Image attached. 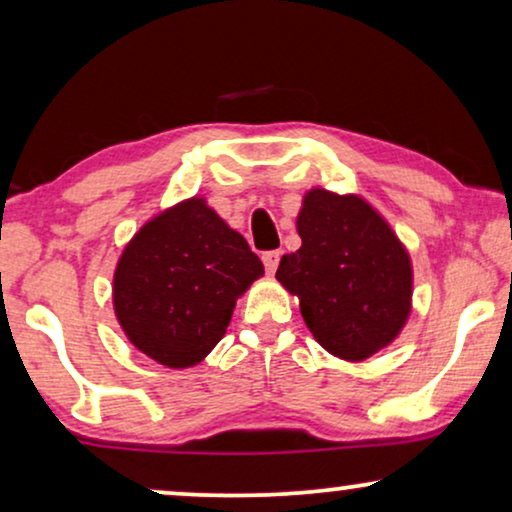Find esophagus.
Returning <instances> with one entry per match:
<instances>
[{"instance_id": "34e87169", "label": "esophagus", "mask_w": 512, "mask_h": 512, "mask_svg": "<svg viewBox=\"0 0 512 512\" xmlns=\"http://www.w3.org/2000/svg\"><path fill=\"white\" fill-rule=\"evenodd\" d=\"M279 258H282V251H265L263 254V265H265V272H268V275H272V272L277 270V265H279Z\"/></svg>"}]
</instances>
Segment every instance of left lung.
Wrapping results in <instances>:
<instances>
[{
  "mask_svg": "<svg viewBox=\"0 0 512 512\" xmlns=\"http://www.w3.org/2000/svg\"><path fill=\"white\" fill-rule=\"evenodd\" d=\"M296 226L303 244L282 256L277 279L300 298L307 328L340 359L380 352L410 314L408 251L359 195L312 188Z\"/></svg>",
  "mask_w": 512,
  "mask_h": 512,
  "instance_id": "1",
  "label": "left lung"
}]
</instances>
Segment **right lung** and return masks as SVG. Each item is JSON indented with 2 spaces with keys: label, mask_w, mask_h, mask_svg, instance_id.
<instances>
[{
  "label": "right lung",
  "mask_w": 512,
  "mask_h": 512,
  "mask_svg": "<svg viewBox=\"0 0 512 512\" xmlns=\"http://www.w3.org/2000/svg\"><path fill=\"white\" fill-rule=\"evenodd\" d=\"M263 277L247 240L202 198L158 214L118 258L114 310L128 340L167 368L200 363L223 338L235 300Z\"/></svg>",
  "instance_id": "add662e5"
}]
</instances>
